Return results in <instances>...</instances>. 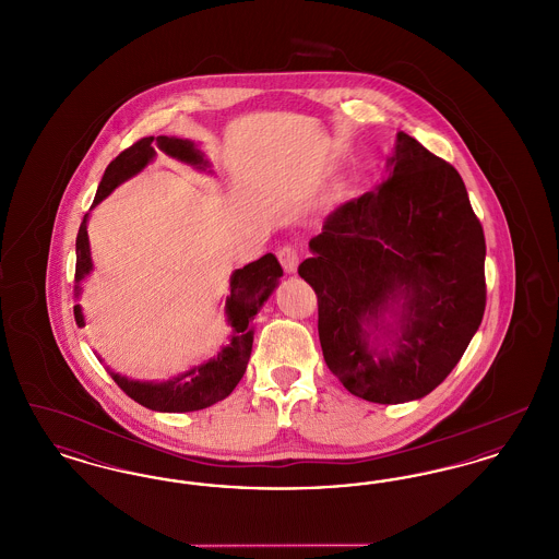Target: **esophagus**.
I'll list each match as a JSON object with an SVG mask.
<instances>
[{"label": "esophagus", "instance_id": "1", "mask_svg": "<svg viewBox=\"0 0 559 559\" xmlns=\"http://www.w3.org/2000/svg\"><path fill=\"white\" fill-rule=\"evenodd\" d=\"M276 255H278V260H281V264L285 267V272L287 274H293L297 266H299V251L292 247V245H283L278 251H276Z\"/></svg>", "mask_w": 559, "mask_h": 559}]
</instances>
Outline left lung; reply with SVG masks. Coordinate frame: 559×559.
Returning a JSON list of instances; mask_svg holds the SVG:
<instances>
[{"label":"left lung","mask_w":559,"mask_h":559,"mask_svg":"<svg viewBox=\"0 0 559 559\" xmlns=\"http://www.w3.org/2000/svg\"><path fill=\"white\" fill-rule=\"evenodd\" d=\"M310 251L297 272L347 392L400 404L436 390L486 308L484 230L451 163L396 133L383 182L331 213Z\"/></svg>","instance_id":"left-lung-1"}]
</instances>
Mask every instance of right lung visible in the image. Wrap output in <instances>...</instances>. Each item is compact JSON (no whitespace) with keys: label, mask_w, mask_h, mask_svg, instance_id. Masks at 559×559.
Masks as SVG:
<instances>
[{"label":"right lung","mask_w":559,"mask_h":559,"mask_svg":"<svg viewBox=\"0 0 559 559\" xmlns=\"http://www.w3.org/2000/svg\"><path fill=\"white\" fill-rule=\"evenodd\" d=\"M157 148L167 157L182 160L194 169L205 171L210 167V160L205 159V155L190 140L174 138V135L142 138L130 148H126L117 159L110 160L92 207H96L103 199H107L119 185L140 174L151 160L157 157ZM75 251H78L75 297H80L81 281L94 270L90 239H87V213L81 222ZM281 276H283V267L272 253H266L264 258L233 272L230 295L226 297V306H224L226 320L233 333H230V340L219 347L217 354L210 360L194 365L192 369L180 372L167 381H135L108 369L110 377L130 399L159 413H192L230 396L240 377L245 374L249 356H251L253 319L260 312V308L266 304L267 297L278 287ZM73 312H75L78 324L85 326L80 304L75 306Z\"/></svg>","instance_id":"right-lung-1"}]
</instances>
